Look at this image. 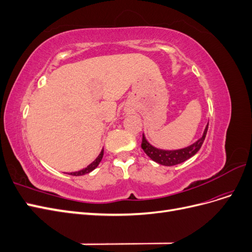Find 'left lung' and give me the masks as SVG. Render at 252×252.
Segmentation results:
<instances>
[{
  "instance_id": "8db88e82",
  "label": "left lung",
  "mask_w": 252,
  "mask_h": 252,
  "mask_svg": "<svg viewBox=\"0 0 252 252\" xmlns=\"http://www.w3.org/2000/svg\"><path fill=\"white\" fill-rule=\"evenodd\" d=\"M208 130V124L206 125L204 132L202 134L201 138L195 141L193 144L189 145L187 147L184 148H180V149H173V150H168V149H162V148H158L154 145L150 144L148 140L146 139V136L143 133V140H142V148L144 150L145 154H146L152 161H155L158 164L164 165V166H173V165H178L183 162H185L186 159L190 158L193 157L197 151L200 150L202 144L205 140L206 133H207Z\"/></svg>"
}]
</instances>
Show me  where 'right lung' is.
<instances>
[{
  "instance_id": "right-lung-1",
  "label": "right lung",
  "mask_w": 252,
  "mask_h": 252,
  "mask_svg": "<svg viewBox=\"0 0 252 252\" xmlns=\"http://www.w3.org/2000/svg\"><path fill=\"white\" fill-rule=\"evenodd\" d=\"M103 155H104V148L102 149V151L100 152V155L97 156V158L94 159V161L91 163V164H89L86 168H84V169H82V170H79V171H74V172H70V173H68V174H70V175H75V177H79V175H84V174H87V173H89V172H91L93 170H94L96 167L98 166V164H100V162L102 161V158H103Z\"/></svg>"
}]
</instances>
